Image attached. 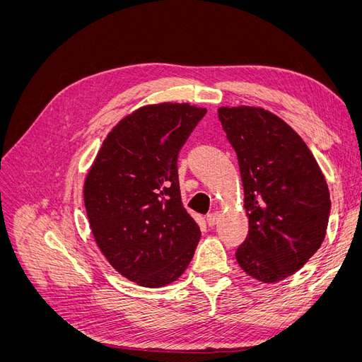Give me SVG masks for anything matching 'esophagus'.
<instances>
[{
    "label": "esophagus",
    "instance_id": "obj_1",
    "mask_svg": "<svg viewBox=\"0 0 362 362\" xmlns=\"http://www.w3.org/2000/svg\"><path fill=\"white\" fill-rule=\"evenodd\" d=\"M217 214L216 213H210L206 216V223H208V226H214L216 223H217Z\"/></svg>",
    "mask_w": 362,
    "mask_h": 362
}]
</instances>
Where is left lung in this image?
Instances as JSON below:
<instances>
[{
    "instance_id": "obj_1",
    "label": "left lung",
    "mask_w": 362,
    "mask_h": 362,
    "mask_svg": "<svg viewBox=\"0 0 362 362\" xmlns=\"http://www.w3.org/2000/svg\"><path fill=\"white\" fill-rule=\"evenodd\" d=\"M245 189L249 233L235 258L249 276L278 282L320 247L331 199L313 152L281 117L259 107H221Z\"/></svg>"
}]
</instances>
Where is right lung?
I'll return each mask as SVG.
<instances>
[{
  "label": "right lung",
  "instance_id": "obj_1",
  "mask_svg": "<svg viewBox=\"0 0 362 362\" xmlns=\"http://www.w3.org/2000/svg\"><path fill=\"white\" fill-rule=\"evenodd\" d=\"M206 108L141 107L108 133L87 173L84 205L108 262L139 286L177 281L201 229L181 202L178 156Z\"/></svg>",
  "mask_w": 362,
  "mask_h": 362
}]
</instances>
